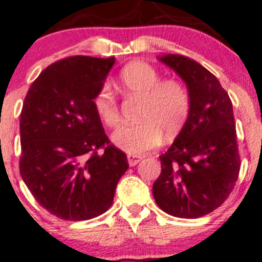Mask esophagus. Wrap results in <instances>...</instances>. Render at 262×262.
I'll use <instances>...</instances> for the list:
<instances>
[{
	"label": "esophagus",
	"instance_id": "esophagus-1",
	"mask_svg": "<svg viewBox=\"0 0 262 262\" xmlns=\"http://www.w3.org/2000/svg\"><path fill=\"white\" fill-rule=\"evenodd\" d=\"M141 159H142V158L137 157V155H128V163H129V166H130V167L136 166V164L140 163Z\"/></svg>",
	"mask_w": 262,
	"mask_h": 262
}]
</instances>
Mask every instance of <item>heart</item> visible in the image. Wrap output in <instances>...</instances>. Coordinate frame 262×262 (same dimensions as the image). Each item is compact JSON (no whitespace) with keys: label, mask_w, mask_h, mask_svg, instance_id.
<instances>
[{"label":"heart","mask_w":262,"mask_h":262,"mask_svg":"<svg viewBox=\"0 0 262 262\" xmlns=\"http://www.w3.org/2000/svg\"><path fill=\"white\" fill-rule=\"evenodd\" d=\"M119 86L125 95L142 99L138 121L122 125L111 136L119 150L129 155H141L157 147L162 138H172L187 120L190 98L187 87L176 79L160 81V75L151 65L141 61L128 63L120 72ZM99 120L107 126H115L120 115L116 99L105 84L93 100Z\"/></svg>","instance_id":"obj_1"}]
</instances>
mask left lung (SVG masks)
<instances>
[{
	"instance_id": "obj_1",
	"label": "left lung",
	"mask_w": 262,
	"mask_h": 262,
	"mask_svg": "<svg viewBox=\"0 0 262 262\" xmlns=\"http://www.w3.org/2000/svg\"><path fill=\"white\" fill-rule=\"evenodd\" d=\"M158 60L187 84L190 108L180 133L159 157L162 172L152 185L158 206L178 218H199L225 202L237 180L234 112L215 75L180 55Z\"/></svg>"
}]
</instances>
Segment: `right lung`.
<instances>
[{"label":"right lung","instance_id":"1","mask_svg":"<svg viewBox=\"0 0 262 262\" xmlns=\"http://www.w3.org/2000/svg\"><path fill=\"white\" fill-rule=\"evenodd\" d=\"M115 61L63 58L40 73L25 98L20 175L36 201L65 221L105 213L129 167L126 155L110 143L93 104Z\"/></svg>","mask_w":262,"mask_h":262}]
</instances>
